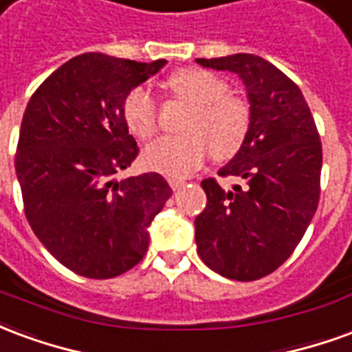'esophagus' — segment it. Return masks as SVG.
I'll use <instances>...</instances> for the list:
<instances>
[{"mask_svg":"<svg viewBox=\"0 0 352 352\" xmlns=\"http://www.w3.org/2000/svg\"><path fill=\"white\" fill-rule=\"evenodd\" d=\"M168 183H169V186L173 188V190H177V188L184 186V183H186V181H184V179H177V177H169Z\"/></svg>","mask_w":352,"mask_h":352,"instance_id":"34e87169","label":"esophagus"}]
</instances>
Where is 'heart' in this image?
Returning <instances> with one entry per match:
<instances>
[{"instance_id":"obj_1","label":"heart","mask_w":352,"mask_h":352,"mask_svg":"<svg viewBox=\"0 0 352 352\" xmlns=\"http://www.w3.org/2000/svg\"><path fill=\"white\" fill-rule=\"evenodd\" d=\"M169 94L190 107L183 122L184 135L162 138L146 146L145 162L154 171L169 177H186L199 168L211 151L214 160H230L249 139L252 126L251 101L228 92L226 80L201 67H184L166 82ZM126 126L139 139L158 131L160 109L145 88H133L122 103Z\"/></svg>"}]
</instances>
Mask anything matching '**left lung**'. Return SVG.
Here are the masks:
<instances>
[{
    "mask_svg": "<svg viewBox=\"0 0 352 352\" xmlns=\"http://www.w3.org/2000/svg\"><path fill=\"white\" fill-rule=\"evenodd\" d=\"M196 62L237 73L252 107L247 143L219 171L239 184L224 190L213 177L201 181L207 206L196 219L198 254L222 277L256 280L287 262L317 211L322 145L302 90L267 60L232 54Z\"/></svg>",
    "mask_w": 352,
    "mask_h": 352,
    "instance_id": "1",
    "label": "left lung"
}]
</instances>
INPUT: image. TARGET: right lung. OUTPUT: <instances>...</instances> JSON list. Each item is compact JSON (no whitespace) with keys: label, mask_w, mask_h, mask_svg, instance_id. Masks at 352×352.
I'll return each mask as SVG.
<instances>
[{"label":"right lung","mask_w":352,"mask_h":352,"mask_svg":"<svg viewBox=\"0 0 352 352\" xmlns=\"http://www.w3.org/2000/svg\"><path fill=\"white\" fill-rule=\"evenodd\" d=\"M164 65L87 52L30 98L14 154L24 213L45 249L77 275L111 279L138 265L146 226L173 192L160 173L113 179L139 154L124 98Z\"/></svg>","instance_id":"1"}]
</instances>
